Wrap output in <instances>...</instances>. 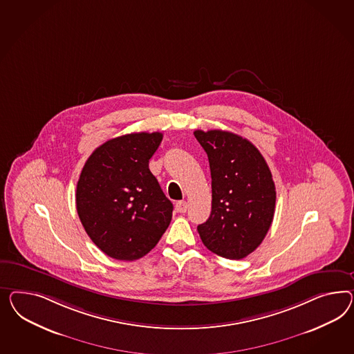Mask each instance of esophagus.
<instances>
[{"label": "esophagus", "instance_id": "esophagus-1", "mask_svg": "<svg viewBox=\"0 0 354 354\" xmlns=\"http://www.w3.org/2000/svg\"><path fill=\"white\" fill-rule=\"evenodd\" d=\"M175 209L178 212H185L187 209H188V203L185 201H178L175 203Z\"/></svg>", "mask_w": 354, "mask_h": 354}]
</instances>
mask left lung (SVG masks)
I'll return each mask as SVG.
<instances>
[{
  "mask_svg": "<svg viewBox=\"0 0 354 354\" xmlns=\"http://www.w3.org/2000/svg\"><path fill=\"white\" fill-rule=\"evenodd\" d=\"M210 163V218L197 227L203 245L221 258H246L267 236L276 187L258 148L230 131L196 130Z\"/></svg>",
  "mask_w": 354,
  "mask_h": 354,
  "instance_id": "left-lung-1",
  "label": "left lung"
}]
</instances>
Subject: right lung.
<instances>
[{"label": "right lung", "instance_id": "1", "mask_svg": "<svg viewBox=\"0 0 354 354\" xmlns=\"http://www.w3.org/2000/svg\"><path fill=\"white\" fill-rule=\"evenodd\" d=\"M161 133H133L97 147L77 183L76 206L88 237L111 258L133 261L158 243L172 203L149 170Z\"/></svg>", "mask_w": 354, "mask_h": 354}]
</instances>
